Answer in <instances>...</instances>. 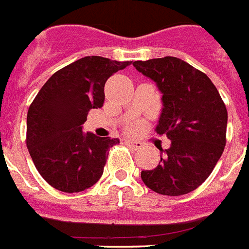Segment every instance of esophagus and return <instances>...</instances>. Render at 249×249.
I'll return each instance as SVG.
<instances>
[{
  "instance_id": "34e87169",
  "label": "esophagus",
  "mask_w": 249,
  "mask_h": 249,
  "mask_svg": "<svg viewBox=\"0 0 249 249\" xmlns=\"http://www.w3.org/2000/svg\"><path fill=\"white\" fill-rule=\"evenodd\" d=\"M124 144L127 145H131L132 148L135 149H141L144 145H142V142H140V141H137V140H131V139H124Z\"/></svg>"
}]
</instances>
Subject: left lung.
Wrapping results in <instances>:
<instances>
[{
	"instance_id": "left-lung-1",
	"label": "left lung",
	"mask_w": 249,
	"mask_h": 249,
	"mask_svg": "<svg viewBox=\"0 0 249 249\" xmlns=\"http://www.w3.org/2000/svg\"><path fill=\"white\" fill-rule=\"evenodd\" d=\"M134 67L157 83L162 112L156 131L171 146L154 170L141 171L144 184L163 196L196 190L213 171L226 144L228 112L217 89L203 71L178 57L135 61Z\"/></svg>"
}]
</instances>
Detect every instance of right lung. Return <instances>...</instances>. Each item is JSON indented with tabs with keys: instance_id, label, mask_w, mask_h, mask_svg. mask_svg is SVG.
<instances>
[{
	"instance_id": "1",
	"label": "right lung",
	"mask_w": 249,
	"mask_h": 249,
	"mask_svg": "<svg viewBox=\"0 0 249 249\" xmlns=\"http://www.w3.org/2000/svg\"><path fill=\"white\" fill-rule=\"evenodd\" d=\"M131 61L86 56L53 73L28 109L27 148L53 188L78 193L96 184L118 139L82 132L91 109L104 104L107 79Z\"/></svg>"
}]
</instances>
